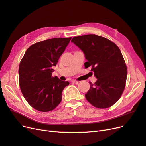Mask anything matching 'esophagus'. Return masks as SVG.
Returning <instances> with one entry per match:
<instances>
[{"label":"esophagus","mask_w":146,"mask_h":146,"mask_svg":"<svg viewBox=\"0 0 146 146\" xmlns=\"http://www.w3.org/2000/svg\"><path fill=\"white\" fill-rule=\"evenodd\" d=\"M72 83H75V84H78L79 82H78V81H76V80H72Z\"/></svg>","instance_id":"1"}]
</instances>
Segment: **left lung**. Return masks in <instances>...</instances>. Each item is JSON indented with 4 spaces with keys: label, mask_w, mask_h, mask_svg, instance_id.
Masks as SVG:
<instances>
[{
    "label": "left lung",
    "mask_w": 146,
    "mask_h": 146,
    "mask_svg": "<svg viewBox=\"0 0 146 146\" xmlns=\"http://www.w3.org/2000/svg\"><path fill=\"white\" fill-rule=\"evenodd\" d=\"M83 51L97 80L90 83L85 98L99 108L111 107L120 99L127 76V66L119 47L109 39L94 34L74 37L71 40Z\"/></svg>",
    "instance_id": "left-lung-1"
}]
</instances>
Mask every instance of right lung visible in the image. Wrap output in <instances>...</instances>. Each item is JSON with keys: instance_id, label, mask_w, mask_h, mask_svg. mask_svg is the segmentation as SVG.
Wrapping results in <instances>:
<instances>
[{"instance_id": "add662e5", "label": "right lung", "mask_w": 146, "mask_h": 146, "mask_svg": "<svg viewBox=\"0 0 146 146\" xmlns=\"http://www.w3.org/2000/svg\"><path fill=\"white\" fill-rule=\"evenodd\" d=\"M71 37L47 39L32 45L26 50L19 68V86L24 98L35 110L47 112L61 101L69 82L53 77V67L69 44Z\"/></svg>"}]
</instances>
